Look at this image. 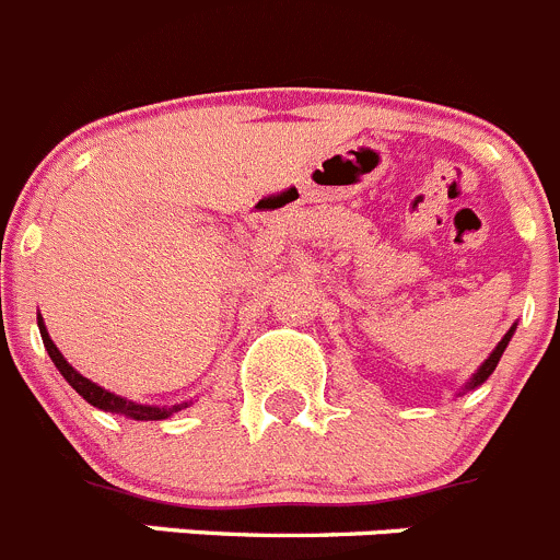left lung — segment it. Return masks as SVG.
Here are the masks:
<instances>
[{"instance_id":"obj_1","label":"left lung","mask_w":560,"mask_h":560,"mask_svg":"<svg viewBox=\"0 0 560 560\" xmlns=\"http://www.w3.org/2000/svg\"><path fill=\"white\" fill-rule=\"evenodd\" d=\"M514 329H516V327H511L509 332L503 335V340H500V343L494 346V349H492V354H489L487 360H483V363H481V369H478L476 374H472V380L467 382V387H465V390H476L478 385H483V382H487L489 376H492V371L498 369L500 357H503V351H505V346H509V340H511V335H514Z\"/></svg>"}]
</instances>
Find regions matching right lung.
Returning <instances> with one entry per match:
<instances>
[{"instance_id":"obj_1","label":"right lung","mask_w":560,"mask_h":560,"mask_svg":"<svg viewBox=\"0 0 560 560\" xmlns=\"http://www.w3.org/2000/svg\"><path fill=\"white\" fill-rule=\"evenodd\" d=\"M37 327H40V338H44V346H46V351H49L51 363H55L57 371L66 376L68 385H71L73 390L84 398V401L93 404V407H98V409H104V412L126 415V418H131V420H164V418H170L173 412H178V409L189 407L191 404V401H184V404H173V407H151V404H137V401H129V398H124V396H115V393L104 390L101 385L90 382L88 376H82L71 363H68L66 357L60 354V349L55 346V340L49 338V329H46L44 318L40 316H37Z\"/></svg>"}]
</instances>
